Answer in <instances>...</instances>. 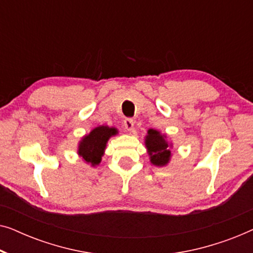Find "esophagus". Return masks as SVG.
Wrapping results in <instances>:
<instances>
[{
    "label": "esophagus",
    "mask_w": 253,
    "mask_h": 253,
    "mask_svg": "<svg viewBox=\"0 0 253 253\" xmlns=\"http://www.w3.org/2000/svg\"><path fill=\"white\" fill-rule=\"evenodd\" d=\"M123 124H124V126H126V129L127 131H131V130L133 129L134 121H133L132 119H126V120H124Z\"/></svg>",
    "instance_id": "esophagus-1"
}]
</instances>
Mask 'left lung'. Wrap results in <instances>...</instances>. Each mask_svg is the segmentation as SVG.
I'll return each instance as SVG.
<instances>
[{
	"label": "left lung",
	"mask_w": 253,
	"mask_h": 253,
	"mask_svg": "<svg viewBox=\"0 0 253 253\" xmlns=\"http://www.w3.org/2000/svg\"><path fill=\"white\" fill-rule=\"evenodd\" d=\"M146 147L151 157V162L155 166H165L168 164L170 158V151L168 148V143L159 131L150 129L146 136Z\"/></svg>",
	"instance_id": "8db88e82"
}]
</instances>
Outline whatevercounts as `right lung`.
Listing matches in <instances>:
<instances>
[{
  "instance_id": "add662e5",
  "label": "right lung",
  "mask_w": 253,
  "mask_h": 253,
  "mask_svg": "<svg viewBox=\"0 0 253 253\" xmlns=\"http://www.w3.org/2000/svg\"><path fill=\"white\" fill-rule=\"evenodd\" d=\"M116 133L117 130L115 127H108L105 126L95 127L88 136L83 138L81 144H79L78 153L86 162H88L92 166L99 165L107 141Z\"/></svg>"
}]
</instances>
